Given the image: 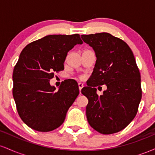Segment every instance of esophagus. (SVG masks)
<instances>
[{
    "instance_id": "esophagus-1",
    "label": "esophagus",
    "mask_w": 155,
    "mask_h": 155,
    "mask_svg": "<svg viewBox=\"0 0 155 155\" xmlns=\"http://www.w3.org/2000/svg\"><path fill=\"white\" fill-rule=\"evenodd\" d=\"M78 86H79V92H80V94H81V89L83 88V87H84V84L82 83H79L78 84Z\"/></svg>"
}]
</instances>
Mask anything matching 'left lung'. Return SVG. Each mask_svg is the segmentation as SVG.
<instances>
[{"label":"left lung","instance_id":"obj_1","mask_svg":"<svg viewBox=\"0 0 155 155\" xmlns=\"http://www.w3.org/2000/svg\"><path fill=\"white\" fill-rule=\"evenodd\" d=\"M81 38L93 48L97 58L90 82L81 90L89 101L87 119L101 134L117 133L132 122L141 100L136 59L123 40L108 33L82 35ZM104 84L107 90L98 96L95 87Z\"/></svg>","mask_w":155,"mask_h":155}]
</instances>
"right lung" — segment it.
I'll use <instances>...</instances> for the list:
<instances>
[{
    "label": "right lung",
    "mask_w": 155,
    "mask_h": 155,
    "mask_svg": "<svg viewBox=\"0 0 155 155\" xmlns=\"http://www.w3.org/2000/svg\"><path fill=\"white\" fill-rule=\"evenodd\" d=\"M83 41L79 34L49 35L22 49L13 71V97L28 127L49 132L59 127L79 94L76 81H64L56 91L49 80L64 69L68 52Z\"/></svg>",
    "instance_id": "add662e5"
}]
</instances>
